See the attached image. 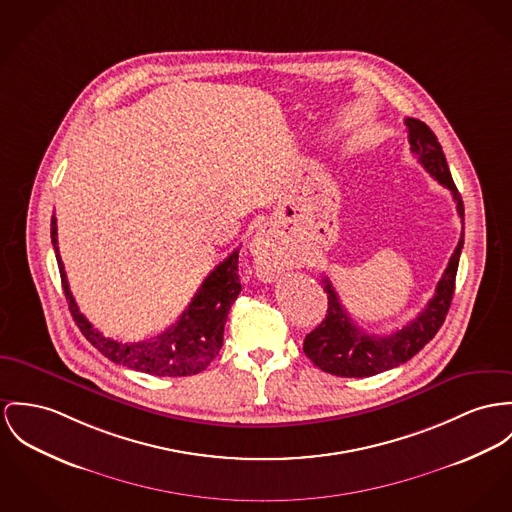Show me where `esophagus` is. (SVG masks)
<instances>
[{
    "label": "esophagus",
    "instance_id": "esophagus-1",
    "mask_svg": "<svg viewBox=\"0 0 512 512\" xmlns=\"http://www.w3.org/2000/svg\"><path fill=\"white\" fill-rule=\"evenodd\" d=\"M251 251H253L257 271L267 278L275 275L280 267V261H282V245H280V239L276 236L273 228L263 226L255 234Z\"/></svg>",
    "mask_w": 512,
    "mask_h": 512
}]
</instances>
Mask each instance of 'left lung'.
I'll use <instances>...</instances> for the list:
<instances>
[{"instance_id": "8db88e82", "label": "left lung", "mask_w": 512, "mask_h": 512, "mask_svg": "<svg viewBox=\"0 0 512 512\" xmlns=\"http://www.w3.org/2000/svg\"><path fill=\"white\" fill-rule=\"evenodd\" d=\"M405 128L411 152L431 177L452 193L458 216L462 218V237L425 310L390 335H372L360 329L343 308L329 278H321L327 292V314L314 331L306 335L304 353L317 368L341 378H366L407 362L433 339L452 304L460 253L464 247V202L452 181L442 146L433 130L417 118H405Z\"/></svg>"}]
</instances>
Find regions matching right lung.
<instances>
[{
  "mask_svg": "<svg viewBox=\"0 0 512 512\" xmlns=\"http://www.w3.org/2000/svg\"><path fill=\"white\" fill-rule=\"evenodd\" d=\"M50 237L60 269L62 288L68 300V308L78 323L85 339L109 360L132 368L136 372L152 376H193L202 372L222 349L224 325L232 304L241 292L237 275L239 249L228 255L210 275L204 278L197 294L179 319L167 327L158 337L138 343H118L99 333L85 315L79 314L78 304L70 292V284L64 271V263L58 251V226L56 216L50 220Z\"/></svg>",
  "mask_w": 512,
  "mask_h": 512,
  "instance_id": "obj_1",
  "label": "right lung"
}]
</instances>
